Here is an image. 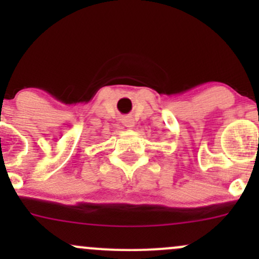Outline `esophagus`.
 <instances>
[{"label":"esophagus","mask_w":259,"mask_h":259,"mask_svg":"<svg viewBox=\"0 0 259 259\" xmlns=\"http://www.w3.org/2000/svg\"><path fill=\"white\" fill-rule=\"evenodd\" d=\"M122 124H124L126 127H129V129H132V127H134L135 121L132 116H125L122 117Z\"/></svg>","instance_id":"esophagus-1"}]
</instances>
